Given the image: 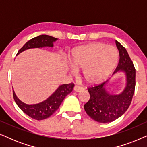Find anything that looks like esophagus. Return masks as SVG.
Returning <instances> with one entry per match:
<instances>
[{"label": "esophagus", "mask_w": 147, "mask_h": 147, "mask_svg": "<svg viewBox=\"0 0 147 147\" xmlns=\"http://www.w3.org/2000/svg\"><path fill=\"white\" fill-rule=\"evenodd\" d=\"M74 91H75V92H80L82 91V90H84V88H82L81 86H78V85H76L75 86H74Z\"/></svg>", "instance_id": "1"}]
</instances>
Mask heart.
<instances>
[{
    "label": "heart",
    "mask_w": 147,
    "mask_h": 147,
    "mask_svg": "<svg viewBox=\"0 0 147 147\" xmlns=\"http://www.w3.org/2000/svg\"><path fill=\"white\" fill-rule=\"evenodd\" d=\"M116 49L102 43H92L73 50L71 63L76 69L82 70L86 83L98 84L105 81L118 61Z\"/></svg>",
    "instance_id": "b5f03b06"
}]
</instances>
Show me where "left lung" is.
Here are the masks:
<instances>
[{"mask_svg": "<svg viewBox=\"0 0 147 147\" xmlns=\"http://www.w3.org/2000/svg\"><path fill=\"white\" fill-rule=\"evenodd\" d=\"M119 51V62L114 74L124 71L126 74V86L119 94H111L106 89L108 80L88 88L90 98L84 104V109L90 118L100 123H108L121 116L129 107L135 89L136 70L127 51L116 41Z\"/></svg>", "mask_w": 147, "mask_h": 147, "instance_id": "1", "label": "left lung"}]
</instances>
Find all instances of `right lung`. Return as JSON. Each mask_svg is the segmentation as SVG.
Masks as SVG:
<instances>
[{
	"label": "right lung",
	"mask_w": 147,
	"mask_h": 147,
	"mask_svg": "<svg viewBox=\"0 0 147 147\" xmlns=\"http://www.w3.org/2000/svg\"><path fill=\"white\" fill-rule=\"evenodd\" d=\"M57 38L47 35H41L34 37L27 41L18 51L17 55L25 50L31 48H39L43 47H53V42L57 41ZM74 87V84H65L59 86L57 89L47 99L42 102L35 104H27L21 102L17 97L13 90V98L20 109L30 117L35 120H41L51 116L63 102L65 96L71 93Z\"/></svg>",
	"instance_id": "obj_1"
}]
</instances>
